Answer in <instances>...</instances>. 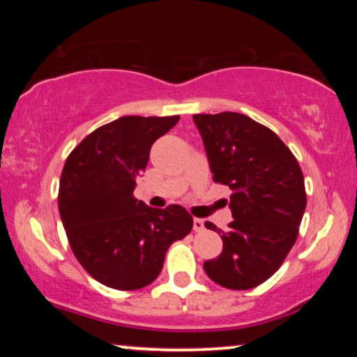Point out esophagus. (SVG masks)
<instances>
[{
    "label": "esophagus",
    "instance_id": "esophagus-1",
    "mask_svg": "<svg viewBox=\"0 0 357 357\" xmlns=\"http://www.w3.org/2000/svg\"><path fill=\"white\" fill-rule=\"evenodd\" d=\"M203 229H204V221H203V219L195 218L193 219V231L195 232H202Z\"/></svg>",
    "mask_w": 357,
    "mask_h": 357
}]
</instances>
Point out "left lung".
<instances>
[{
  "label": "left lung",
  "mask_w": 357,
  "mask_h": 357,
  "mask_svg": "<svg viewBox=\"0 0 357 357\" xmlns=\"http://www.w3.org/2000/svg\"><path fill=\"white\" fill-rule=\"evenodd\" d=\"M216 183L232 190L234 221L221 234V255L203 263L204 271L227 289H252L280 270L296 243L307 197L304 175L291 149L275 131L250 116L193 115Z\"/></svg>",
  "instance_id": "1"
}]
</instances>
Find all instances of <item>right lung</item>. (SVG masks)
<instances>
[{
  "mask_svg": "<svg viewBox=\"0 0 357 357\" xmlns=\"http://www.w3.org/2000/svg\"><path fill=\"white\" fill-rule=\"evenodd\" d=\"M178 120L120 116L68 155L58 192L60 218L77 261L104 286L135 291L151 284L167 248L192 231L193 218L180 204L155 209L133 197L151 146Z\"/></svg>",
  "mask_w": 357,
  "mask_h": 357,
  "instance_id": "1",
  "label": "right lung"
}]
</instances>
